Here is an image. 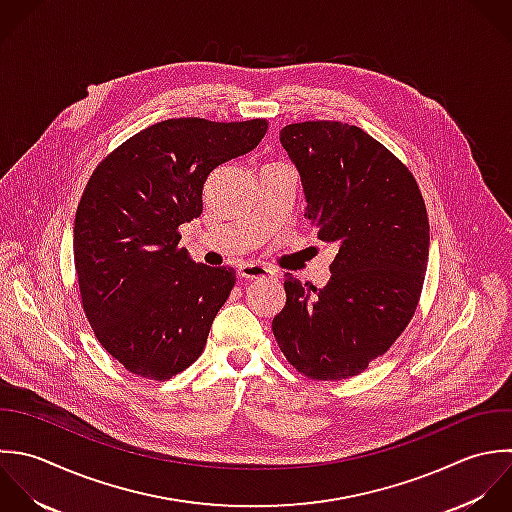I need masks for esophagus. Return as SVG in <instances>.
I'll use <instances>...</instances> for the list:
<instances>
[{"mask_svg":"<svg viewBox=\"0 0 512 512\" xmlns=\"http://www.w3.org/2000/svg\"><path fill=\"white\" fill-rule=\"evenodd\" d=\"M237 273H239L241 279H247V281L263 279V277H273L275 275L269 267H265L261 263H243V265H239Z\"/></svg>","mask_w":512,"mask_h":512,"instance_id":"1","label":"esophagus"}]
</instances>
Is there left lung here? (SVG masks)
<instances>
[{
	"label": "left lung",
	"instance_id": "obj_1",
	"mask_svg": "<svg viewBox=\"0 0 512 512\" xmlns=\"http://www.w3.org/2000/svg\"><path fill=\"white\" fill-rule=\"evenodd\" d=\"M319 239L339 247L323 289L287 273L273 335L309 379L341 381L387 353L419 305L429 217L413 173L377 139L341 121L285 125Z\"/></svg>",
	"mask_w": 512,
	"mask_h": 512
}]
</instances>
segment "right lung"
Instances as JSON below:
<instances>
[{"instance_id":"obj_1","label":"right lung","mask_w":512,"mask_h":512,"mask_svg":"<svg viewBox=\"0 0 512 512\" xmlns=\"http://www.w3.org/2000/svg\"><path fill=\"white\" fill-rule=\"evenodd\" d=\"M267 125L167 119L91 173L73 223L77 283L97 341L129 373L165 381L203 353L235 271L195 263L177 229L201 215L209 173L255 149Z\"/></svg>"}]
</instances>
